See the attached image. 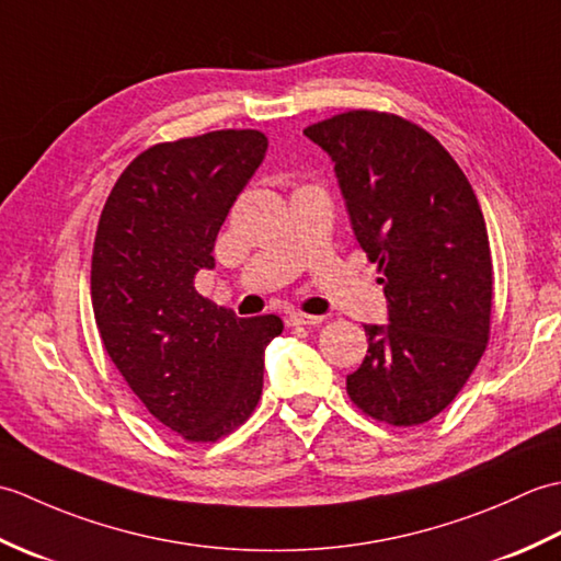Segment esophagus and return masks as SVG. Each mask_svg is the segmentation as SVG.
<instances>
[{
  "label": "esophagus",
  "mask_w": 561,
  "mask_h": 561,
  "mask_svg": "<svg viewBox=\"0 0 561 561\" xmlns=\"http://www.w3.org/2000/svg\"><path fill=\"white\" fill-rule=\"evenodd\" d=\"M323 323V316H308L294 311L287 316V325H320Z\"/></svg>",
  "instance_id": "esophagus-1"
}]
</instances>
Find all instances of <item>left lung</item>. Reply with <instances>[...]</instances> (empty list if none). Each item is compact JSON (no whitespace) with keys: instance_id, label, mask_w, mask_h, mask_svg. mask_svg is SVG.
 Segmentation results:
<instances>
[{"instance_id":"obj_1","label":"left lung","mask_w":561,"mask_h":561,"mask_svg":"<svg viewBox=\"0 0 561 561\" xmlns=\"http://www.w3.org/2000/svg\"><path fill=\"white\" fill-rule=\"evenodd\" d=\"M335 163L356 241L383 274L386 325L347 392L392 426L434 420L490 337L492 255L472 185L450 153L398 115L352 111L304 129Z\"/></svg>"}]
</instances>
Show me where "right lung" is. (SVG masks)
Returning a JSON list of instances; mask_svg holds the SVG:
<instances>
[{"mask_svg": "<svg viewBox=\"0 0 561 561\" xmlns=\"http://www.w3.org/2000/svg\"><path fill=\"white\" fill-rule=\"evenodd\" d=\"M267 137L219 129L157 145L117 178L91 260L105 352L157 420L185 440H217L255 410L277 316L238 318L202 299L195 274L260 169Z\"/></svg>", "mask_w": 561, "mask_h": 561, "instance_id": "add662e5", "label": "right lung"}]
</instances>
